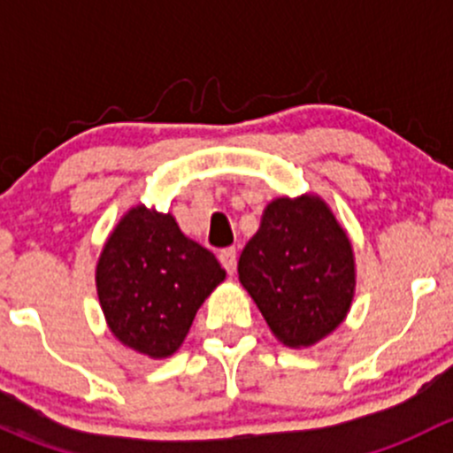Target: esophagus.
I'll list each match as a JSON object with an SVG mask.
<instances>
[{
	"label": "esophagus",
	"mask_w": 453,
	"mask_h": 453,
	"mask_svg": "<svg viewBox=\"0 0 453 453\" xmlns=\"http://www.w3.org/2000/svg\"><path fill=\"white\" fill-rule=\"evenodd\" d=\"M219 260H221L223 269H226L227 273L236 272V250H223V252L219 254Z\"/></svg>",
	"instance_id": "esophagus-1"
}]
</instances>
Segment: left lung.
Instances as JSON below:
<instances>
[{
	"label": "left lung",
	"instance_id": "left-lung-1",
	"mask_svg": "<svg viewBox=\"0 0 453 453\" xmlns=\"http://www.w3.org/2000/svg\"><path fill=\"white\" fill-rule=\"evenodd\" d=\"M239 280L282 344L313 346L353 303V245L319 197H278L241 252Z\"/></svg>",
	"mask_w": 453,
	"mask_h": 453
}]
</instances>
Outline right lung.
<instances>
[{
  "mask_svg": "<svg viewBox=\"0 0 453 453\" xmlns=\"http://www.w3.org/2000/svg\"><path fill=\"white\" fill-rule=\"evenodd\" d=\"M226 269L171 212L135 205L109 234L96 289L113 335L150 359L171 357Z\"/></svg>",
  "mask_w": 453,
  "mask_h": 453,
  "instance_id": "obj_1",
  "label": "right lung"
}]
</instances>
